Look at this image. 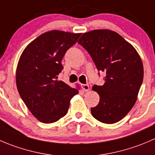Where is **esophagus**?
<instances>
[{
  "label": "esophagus",
  "mask_w": 155,
  "mask_h": 155,
  "mask_svg": "<svg viewBox=\"0 0 155 155\" xmlns=\"http://www.w3.org/2000/svg\"><path fill=\"white\" fill-rule=\"evenodd\" d=\"M81 87H82V90L84 92H87L90 90L89 85H87V84H83V85L81 86Z\"/></svg>",
  "instance_id": "esophagus-1"
}]
</instances>
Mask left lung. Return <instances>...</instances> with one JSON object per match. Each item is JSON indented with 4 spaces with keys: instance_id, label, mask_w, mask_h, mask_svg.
<instances>
[{
    "instance_id": "1",
    "label": "left lung",
    "mask_w": 155,
    "mask_h": 155,
    "mask_svg": "<svg viewBox=\"0 0 155 155\" xmlns=\"http://www.w3.org/2000/svg\"><path fill=\"white\" fill-rule=\"evenodd\" d=\"M78 43L105 74L103 85L93 87L100 99L91 108L92 115L102 123H117L136 103L144 74L140 56L120 35L108 29L84 33Z\"/></svg>"
}]
</instances>
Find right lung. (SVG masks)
<instances>
[{
    "label": "right lung",
    "instance_id": "1",
    "mask_svg": "<svg viewBox=\"0 0 155 155\" xmlns=\"http://www.w3.org/2000/svg\"><path fill=\"white\" fill-rule=\"evenodd\" d=\"M81 34L53 30L34 40L22 52L16 69V87L31 114L44 124L59 120L68 112L70 100L78 94L58 75L61 61Z\"/></svg>",
    "mask_w": 155,
    "mask_h": 155
}]
</instances>
